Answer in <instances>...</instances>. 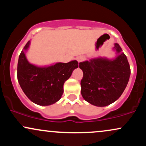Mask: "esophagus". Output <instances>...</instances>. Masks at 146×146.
Masks as SVG:
<instances>
[{"label": "esophagus", "instance_id": "1", "mask_svg": "<svg viewBox=\"0 0 146 146\" xmlns=\"http://www.w3.org/2000/svg\"><path fill=\"white\" fill-rule=\"evenodd\" d=\"M77 60L78 61V62H82L84 60V58L83 56H80L77 58Z\"/></svg>", "mask_w": 146, "mask_h": 146}]
</instances>
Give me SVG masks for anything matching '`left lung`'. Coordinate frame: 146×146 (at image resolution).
I'll return each mask as SVG.
<instances>
[{
	"label": "left lung",
	"instance_id": "obj_1",
	"mask_svg": "<svg viewBox=\"0 0 146 146\" xmlns=\"http://www.w3.org/2000/svg\"><path fill=\"white\" fill-rule=\"evenodd\" d=\"M115 59L94 58L79 64L83 71L81 93L83 98L96 106H106L119 98L128 84L130 67L121 48L115 44Z\"/></svg>",
	"mask_w": 146,
	"mask_h": 146
}]
</instances>
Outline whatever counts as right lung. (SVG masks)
<instances>
[{"label":"right lung","mask_w":146,"mask_h":146,"mask_svg":"<svg viewBox=\"0 0 146 146\" xmlns=\"http://www.w3.org/2000/svg\"><path fill=\"white\" fill-rule=\"evenodd\" d=\"M29 44L28 41L18 58V82L25 94L33 103L40 106L51 105L61 98L64 84L71 77L73 70L78 67V62L73 60L45 67L35 66L28 62L25 56V51Z\"/></svg>","instance_id":"1"}]
</instances>
